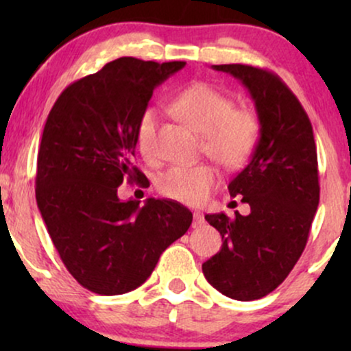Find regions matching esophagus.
Here are the masks:
<instances>
[{"instance_id": "obj_1", "label": "esophagus", "mask_w": 351, "mask_h": 351, "mask_svg": "<svg viewBox=\"0 0 351 351\" xmlns=\"http://www.w3.org/2000/svg\"><path fill=\"white\" fill-rule=\"evenodd\" d=\"M204 223V216H203V213H199V211H195L193 213V226H201V224Z\"/></svg>"}]
</instances>
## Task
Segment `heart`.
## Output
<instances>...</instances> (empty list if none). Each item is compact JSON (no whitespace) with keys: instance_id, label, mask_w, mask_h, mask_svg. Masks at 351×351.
<instances>
[{"instance_id":"obj_1","label":"heart","mask_w":351,"mask_h":351,"mask_svg":"<svg viewBox=\"0 0 351 351\" xmlns=\"http://www.w3.org/2000/svg\"><path fill=\"white\" fill-rule=\"evenodd\" d=\"M173 114L203 135V150L228 170L243 167L256 150L261 120L251 108L234 107L229 95L206 82L181 88L171 99ZM158 112L148 107L136 120L135 138L145 158L156 155ZM219 175L211 165H176L156 180V188L168 198L186 204H199L216 188Z\"/></svg>"}]
</instances>
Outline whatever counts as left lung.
<instances>
[{
    "instance_id": "8db88e82",
    "label": "left lung",
    "mask_w": 351,
    "mask_h": 351,
    "mask_svg": "<svg viewBox=\"0 0 351 351\" xmlns=\"http://www.w3.org/2000/svg\"><path fill=\"white\" fill-rule=\"evenodd\" d=\"M243 82L261 120L251 162L229 183L251 213L204 219L223 237L221 251L203 264L216 291L234 300L271 293L292 271L307 244L318 208L317 147L312 123L299 99L272 72L244 64L213 66Z\"/></svg>"
}]
</instances>
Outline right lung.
<instances>
[{"mask_svg": "<svg viewBox=\"0 0 351 351\" xmlns=\"http://www.w3.org/2000/svg\"><path fill=\"white\" fill-rule=\"evenodd\" d=\"M184 64L112 60L64 88L44 125L38 208L67 271L100 295L140 287L191 226V211L176 201L148 198L140 206L117 195L123 180L143 178L134 167L136 120L155 87Z\"/></svg>", "mask_w": 351, "mask_h": 351, "instance_id": "1", "label": "right lung"}]
</instances>
